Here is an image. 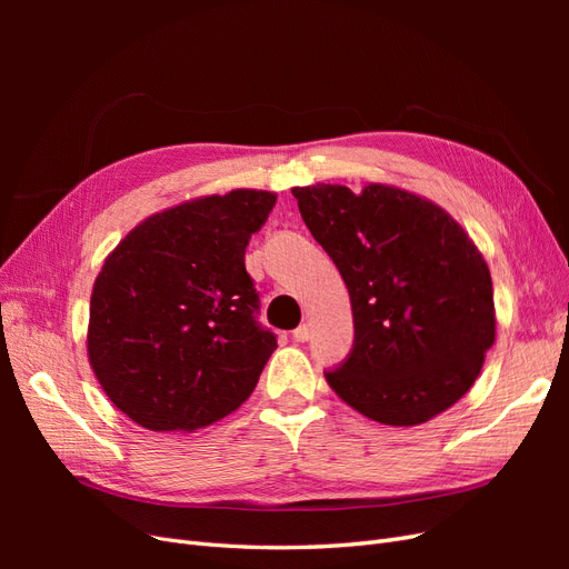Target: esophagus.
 I'll return each mask as SVG.
<instances>
[{
  "label": "esophagus",
  "instance_id": "34e87169",
  "mask_svg": "<svg viewBox=\"0 0 569 569\" xmlns=\"http://www.w3.org/2000/svg\"><path fill=\"white\" fill-rule=\"evenodd\" d=\"M291 337H295V341H308L311 339V327L308 325H299L295 332H291Z\"/></svg>",
  "mask_w": 569,
  "mask_h": 569
}]
</instances>
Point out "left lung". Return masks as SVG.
I'll return each mask as SVG.
<instances>
[{
  "instance_id": "left-lung-1",
  "label": "left lung",
  "mask_w": 569,
  "mask_h": 569,
  "mask_svg": "<svg viewBox=\"0 0 569 569\" xmlns=\"http://www.w3.org/2000/svg\"><path fill=\"white\" fill-rule=\"evenodd\" d=\"M316 242L347 282L353 347L330 387L366 418L432 420L475 385L493 347V287L458 222L403 189L295 187Z\"/></svg>"
}]
</instances>
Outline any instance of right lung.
<instances>
[{
	"label": "right lung",
	"mask_w": 569,
	"mask_h": 569,
	"mask_svg": "<svg viewBox=\"0 0 569 569\" xmlns=\"http://www.w3.org/2000/svg\"><path fill=\"white\" fill-rule=\"evenodd\" d=\"M274 194L234 189L147 218L92 289L88 353L118 410L151 432H194L242 406L278 337L244 266Z\"/></svg>",
	"instance_id": "1"
}]
</instances>
